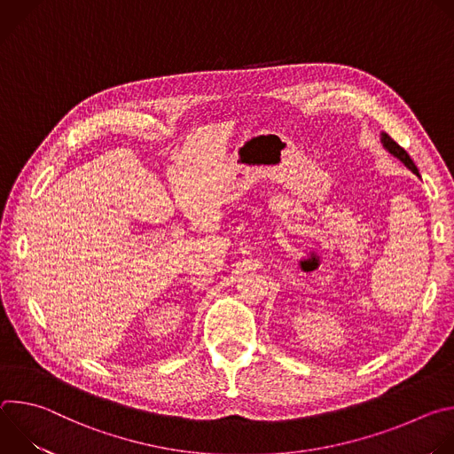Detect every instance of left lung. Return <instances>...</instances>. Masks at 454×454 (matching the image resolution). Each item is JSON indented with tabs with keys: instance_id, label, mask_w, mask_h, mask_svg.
<instances>
[{
	"instance_id": "8db88e82",
	"label": "left lung",
	"mask_w": 454,
	"mask_h": 454,
	"mask_svg": "<svg viewBox=\"0 0 454 454\" xmlns=\"http://www.w3.org/2000/svg\"><path fill=\"white\" fill-rule=\"evenodd\" d=\"M380 142H382V145H384V149L390 153V154H394L397 160H401L413 174H417L419 176V168L415 167V163H413V160L410 158V154L397 144V142H394L390 137H387L386 133H382V137H380Z\"/></svg>"
}]
</instances>
